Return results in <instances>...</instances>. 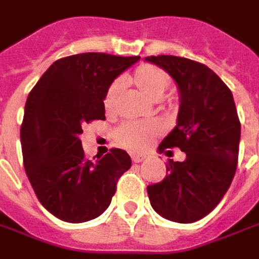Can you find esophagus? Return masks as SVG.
<instances>
[{"instance_id": "esophagus-1", "label": "esophagus", "mask_w": 259, "mask_h": 259, "mask_svg": "<svg viewBox=\"0 0 259 259\" xmlns=\"http://www.w3.org/2000/svg\"><path fill=\"white\" fill-rule=\"evenodd\" d=\"M146 155H141V154H136V155H133L132 157V159H133V162L139 163V162H143V161H146Z\"/></svg>"}]
</instances>
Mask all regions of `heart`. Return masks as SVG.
Listing matches in <instances>:
<instances>
[{"instance_id": "heart-1", "label": "heart", "mask_w": 259, "mask_h": 259, "mask_svg": "<svg viewBox=\"0 0 259 259\" xmlns=\"http://www.w3.org/2000/svg\"><path fill=\"white\" fill-rule=\"evenodd\" d=\"M133 83L139 90L151 100L162 98L170 84L168 73L154 65H141L133 74ZM122 91V80H115L108 87L104 97V108L111 112L116 107L119 94ZM162 133L161 124L157 122H126L115 132V140L129 150H144L151 141Z\"/></svg>"}]
</instances>
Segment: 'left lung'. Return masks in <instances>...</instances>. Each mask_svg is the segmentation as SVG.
I'll return each mask as SVG.
<instances>
[{"label": "left lung", "mask_w": 259, "mask_h": 259, "mask_svg": "<svg viewBox=\"0 0 259 259\" xmlns=\"http://www.w3.org/2000/svg\"><path fill=\"white\" fill-rule=\"evenodd\" d=\"M146 61L168 72L180 94L178 124L158 151L178 147L186 152L183 162L169 159L165 179L147 187L148 198L168 221L197 222L221 202L236 174L240 120L233 96L204 64L174 55Z\"/></svg>", "instance_id": "left-lung-1"}]
</instances>
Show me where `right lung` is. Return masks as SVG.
I'll return each instance as SVG.
<instances>
[{
	"instance_id": "1",
	"label": "right lung",
	"mask_w": 259,
	"mask_h": 259,
	"mask_svg": "<svg viewBox=\"0 0 259 259\" xmlns=\"http://www.w3.org/2000/svg\"><path fill=\"white\" fill-rule=\"evenodd\" d=\"M140 57L84 53L55 61L33 87L20 127L23 165L42 206L54 217L81 223L107 209L116 183L130 169L129 154L112 148L89 159L79 136L105 119L104 97Z\"/></svg>"
}]
</instances>
